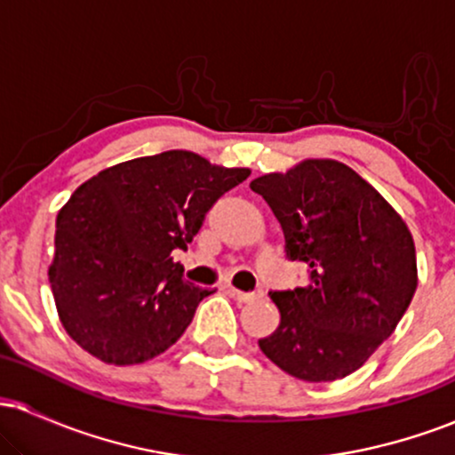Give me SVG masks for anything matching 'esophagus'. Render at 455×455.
Returning <instances> with one entry per match:
<instances>
[{
  "mask_svg": "<svg viewBox=\"0 0 455 455\" xmlns=\"http://www.w3.org/2000/svg\"><path fill=\"white\" fill-rule=\"evenodd\" d=\"M228 293H231L235 299L242 301V304H248V301H254L257 297H260V291H257V293H245V291H237V289H228Z\"/></svg>",
  "mask_w": 455,
  "mask_h": 455,
  "instance_id": "34e87169",
  "label": "esophagus"
}]
</instances>
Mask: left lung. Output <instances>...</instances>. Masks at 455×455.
<instances>
[{"mask_svg":"<svg viewBox=\"0 0 455 455\" xmlns=\"http://www.w3.org/2000/svg\"><path fill=\"white\" fill-rule=\"evenodd\" d=\"M284 233L307 284L271 291L280 325L260 351L291 377H348L394 333L417 289L415 243L394 207L353 169L306 160L250 184Z\"/></svg>","mask_w":455,"mask_h":455,"instance_id":"obj_1","label":"left lung"}]
</instances>
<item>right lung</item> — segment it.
<instances>
[{
  "label": "right lung",
  "mask_w": 455,
  "mask_h": 455,
  "mask_svg": "<svg viewBox=\"0 0 455 455\" xmlns=\"http://www.w3.org/2000/svg\"><path fill=\"white\" fill-rule=\"evenodd\" d=\"M248 169L171 149L100 171L57 213L51 289L68 336L104 363L154 359L180 340L213 291L184 280L186 250Z\"/></svg>",
  "instance_id": "1"
}]
</instances>
